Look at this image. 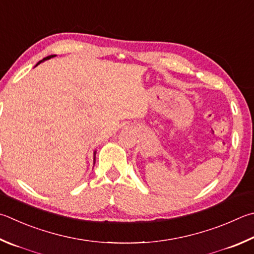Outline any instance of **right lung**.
Wrapping results in <instances>:
<instances>
[{"instance_id": "right-lung-1", "label": "right lung", "mask_w": 254, "mask_h": 254, "mask_svg": "<svg viewBox=\"0 0 254 254\" xmlns=\"http://www.w3.org/2000/svg\"><path fill=\"white\" fill-rule=\"evenodd\" d=\"M53 57H55V55H49V57H47V58H44L43 60H41V61L38 63V64H40L41 62H43V61H45V60H49V59H51V58H53ZM38 64H36V65H38ZM95 153L96 152H94V163H95Z\"/></svg>"}]
</instances>
